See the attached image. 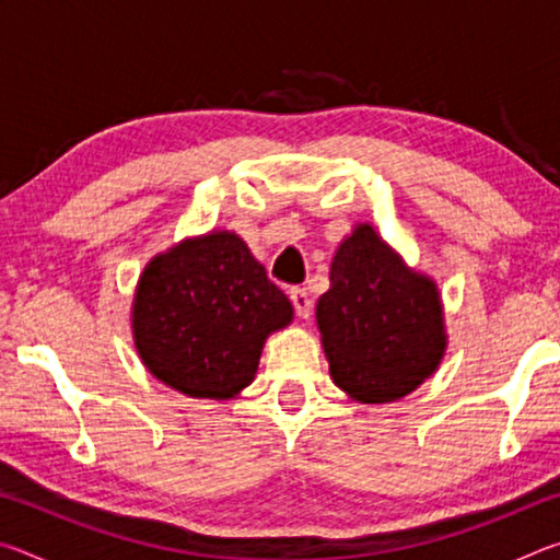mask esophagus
<instances>
[{
  "instance_id": "obj_1",
  "label": "esophagus",
  "mask_w": 560,
  "mask_h": 560,
  "mask_svg": "<svg viewBox=\"0 0 560 560\" xmlns=\"http://www.w3.org/2000/svg\"><path fill=\"white\" fill-rule=\"evenodd\" d=\"M289 296H291L293 308H296V314H299L301 318H308V316H311V308H314V303H311L308 291L301 289V287H293V289L289 291Z\"/></svg>"
}]
</instances>
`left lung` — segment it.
<instances>
[{"instance_id": "obj_1", "label": "left lung", "mask_w": 560, "mask_h": 560, "mask_svg": "<svg viewBox=\"0 0 560 560\" xmlns=\"http://www.w3.org/2000/svg\"><path fill=\"white\" fill-rule=\"evenodd\" d=\"M316 320L334 383L360 402L412 393L447 346L434 281L407 269L371 224L340 242Z\"/></svg>"}]
</instances>
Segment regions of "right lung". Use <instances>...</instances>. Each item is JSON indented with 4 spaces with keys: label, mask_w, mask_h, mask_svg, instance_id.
Returning <instances> with one entry per match:
<instances>
[{
    "label": "right lung",
    "mask_w": 560,
    "mask_h": 560,
    "mask_svg": "<svg viewBox=\"0 0 560 560\" xmlns=\"http://www.w3.org/2000/svg\"><path fill=\"white\" fill-rule=\"evenodd\" d=\"M291 301L232 232L183 242L148 264L132 306L150 373L189 397L226 400L254 381L264 340Z\"/></svg>",
    "instance_id": "right-lung-1"
}]
</instances>
